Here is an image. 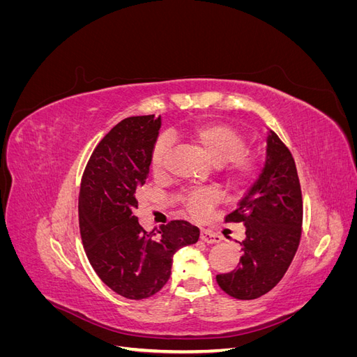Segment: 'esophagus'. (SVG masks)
Wrapping results in <instances>:
<instances>
[{
	"instance_id": "obj_1",
	"label": "esophagus",
	"mask_w": 357,
	"mask_h": 357,
	"mask_svg": "<svg viewBox=\"0 0 357 357\" xmlns=\"http://www.w3.org/2000/svg\"><path fill=\"white\" fill-rule=\"evenodd\" d=\"M201 240L205 241V243L213 244V243H219L222 238H220V235H218V234L213 232V231L201 229Z\"/></svg>"
}]
</instances>
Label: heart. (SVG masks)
Instances as JSON below:
<instances>
[{"mask_svg": "<svg viewBox=\"0 0 357 357\" xmlns=\"http://www.w3.org/2000/svg\"><path fill=\"white\" fill-rule=\"evenodd\" d=\"M176 134L207 156L229 186L240 188L255 176L257 158L247 150L245 135L234 126L222 122H204L183 128ZM168 152L169 139L159 137L150 153V168L155 174L164 168ZM218 201L219 193L215 190H195L181 197L183 205L195 218H204Z\"/></svg>", "mask_w": 357, "mask_h": 357, "instance_id": "obj_1", "label": "heart"}]
</instances>
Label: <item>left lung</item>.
I'll list each match as a JSON object with an SVG mask.
<instances>
[{
  "label": "left lung",
  "mask_w": 357,
  "mask_h": 357,
  "mask_svg": "<svg viewBox=\"0 0 357 357\" xmlns=\"http://www.w3.org/2000/svg\"><path fill=\"white\" fill-rule=\"evenodd\" d=\"M302 193L295 159L269 131L262 172L247 190L238 207L225 222L243 223L238 268L215 275L218 284L236 299H256L268 294L286 274L302 234Z\"/></svg>",
  "instance_id": "1"
}]
</instances>
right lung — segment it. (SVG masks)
Masks as SVG:
<instances>
[{
    "instance_id": "right-lung-1",
    "label": "right lung",
    "mask_w": 357,
    "mask_h": 357,
    "mask_svg": "<svg viewBox=\"0 0 357 357\" xmlns=\"http://www.w3.org/2000/svg\"><path fill=\"white\" fill-rule=\"evenodd\" d=\"M160 123L155 114L123 119L95 147L82 177L79 225L86 256L102 282L128 299L159 291L174 253L199 238V229L186 220H171L155 234L132 214Z\"/></svg>"
}]
</instances>
